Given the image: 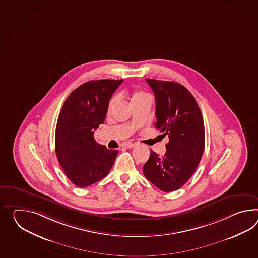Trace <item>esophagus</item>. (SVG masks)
<instances>
[{
  "instance_id": "obj_1",
  "label": "esophagus",
  "mask_w": 258,
  "mask_h": 258,
  "mask_svg": "<svg viewBox=\"0 0 258 258\" xmlns=\"http://www.w3.org/2000/svg\"><path fill=\"white\" fill-rule=\"evenodd\" d=\"M124 146H125V148L131 149V148L135 146V144H132V143H126V145H124Z\"/></svg>"
}]
</instances>
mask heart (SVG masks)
I'll return each instance as SVG.
<instances>
[{
	"label": "heart",
	"instance_id": "b5f03b06",
	"mask_svg": "<svg viewBox=\"0 0 258 258\" xmlns=\"http://www.w3.org/2000/svg\"><path fill=\"white\" fill-rule=\"evenodd\" d=\"M147 97H148V96L145 94V92H143V91L135 92V93L133 94V96H132V102H133V101H138V100H141V99H144V98H147ZM116 101H117V97L114 96V97H113V98L111 99L110 102H109V110H111V109L115 105Z\"/></svg>",
	"mask_w": 258,
	"mask_h": 258
}]
</instances>
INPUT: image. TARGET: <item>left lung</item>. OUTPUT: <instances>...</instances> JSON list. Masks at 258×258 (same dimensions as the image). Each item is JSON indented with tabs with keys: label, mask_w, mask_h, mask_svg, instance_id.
<instances>
[{
	"label": "left lung",
	"mask_w": 258,
	"mask_h": 258,
	"mask_svg": "<svg viewBox=\"0 0 258 258\" xmlns=\"http://www.w3.org/2000/svg\"><path fill=\"white\" fill-rule=\"evenodd\" d=\"M156 98L155 126L169 136L163 157L151 151L143 167L157 188L171 192L187 182L199 166L205 146V131L195 98L175 82L145 79Z\"/></svg>",
	"instance_id": "left-lung-1"
}]
</instances>
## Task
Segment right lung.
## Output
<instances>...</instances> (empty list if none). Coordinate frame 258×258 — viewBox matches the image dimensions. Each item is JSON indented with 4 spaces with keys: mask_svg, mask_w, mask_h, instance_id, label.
Masks as SVG:
<instances>
[{
    "mask_svg": "<svg viewBox=\"0 0 258 258\" xmlns=\"http://www.w3.org/2000/svg\"><path fill=\"white\" fill-rule=\"evenodd\" d=\"M123 80H94L75 89L63 104L56 126L57 160L71 182L86 187L104 178L117 150H109L94 139L103 124L109 101Z\"/></svg>",
    "mask_w": 258,
    "mask_h": 258,
    "instance_id": "1",
    "label": "right lung"
}]
</instances>
